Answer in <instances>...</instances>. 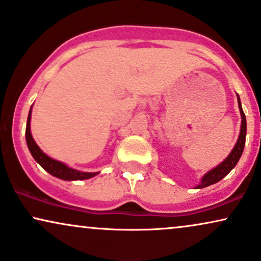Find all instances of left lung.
<instances>
[{"instance_id": "1", "label": "left lung", "mask_w": 261, "mask_h": 261, "mask_svg": "<svg viewBox=\"0 0 261 261\" xmlns=\"http://www.w3.org/2000/svg\"><path fill=\"white\" fill-rule=\"evenodd\" d=\"M237 99H239V108L241 111V116H242V124H241V133L239 137V140H237L236 145H234L233 150L231 151L230 155L225 159L224 162H221L219 166L215 167L214 169L209 170V172L205 174L203 178H202L201 184L197 186V189H202V188H207V186L215 184V182L220 181L224 176H226L232 170L234 166L237 165L239 160L242 156L243 149H244V144H246V134H247V121H246V115L242 110V106H241V101H240V96L237 95Z\"/></svg>"}]
</instances>
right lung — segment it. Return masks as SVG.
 <instances>
[{
  "mask_svg": "<svg viewBox=\"0 0 261 261\" xmlns=\"http://www.w3.org/2000/svg\"><path fill=\"white\" fill-rule=\"evenodd\" d=\"M30 120H31V110L29 112L28 116V122H27V130H25V136H27V144L29 150H30L32 157L36 160L37 163H40V166L44 170H47L49 174H52L57 178L63 179V180H85L89 179L92 176L98 174V173H86V172H79V170L69 168L66 165L56 161L50 157H48L46 153L42 152V150L37 146V144L35 143L34 138L31 136L30 132Z\"/></svg>",
  "mask_w": 261,
  "mask_h": 261,
  "instance_id": "add662e5",
  "label": "right lung"
}]
</instances>
